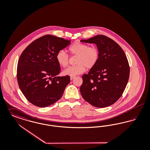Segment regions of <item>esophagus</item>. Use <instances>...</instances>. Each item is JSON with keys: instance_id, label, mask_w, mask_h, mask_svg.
Instances as JSON below:
<instances>
[{"instance_id": "esophagus-1", "label": "esophagus", "mask_w": 150, "mask_h": 150, "mask_svg": "<svg viewBox=\"0 0 150 150\" xmlns=\"http://www.w3.org/2000/svg\"><path fill=\"white\" fill-rule=\"evenodd\" d=\"M75 78V76H70V79H71V80H72V79H74Z\"/></svg>"}]
</instances>
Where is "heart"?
<instances>
[{
	"instance_id": "1",
	"label": "heart",
	"mask_w": 150,
	"mask_h": 150,
	"mask_svg": "<svg viewBox=\"0 0 150 150\" xmlns=\"http://www.w3.org/2000/svg\"><path fill=\"white\" fill-rule=\"evenodd\" d=\"M71 56H77L75 66H70L63 71L64 75L75 76L85 71L86 68L91 69L98 62L99 52L94 46L89 47L84 43L76 42L69 48ZM56 60L61 66L65 67L69 64V57L64 50H59L56 54Z\"/></svg>"
}]
</instances>
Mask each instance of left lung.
I'll return each mask as SVG.
<instances>
[{
    "label": "left lung",
    "mask_w": 150,
    "mask_h": 150,
    "mask_svg": "<svg viewBox=\"0 0 150 150\" xmlns=\"http://www.w3.org/2000/svg\"><path fill=\"white\" fill-rule=\"evenodd\" d=\"M80 42L96 44L99 52L96 64L82 76L81 94L93 106H109L120 98L128 83L127 58L120 46L106 36L98 35Z\"/></svg>",
    "instance_id": "obj_1"
}]
</instances>
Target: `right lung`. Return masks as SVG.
<instances>
[{"mask_svg":"<svg viewBox=\"0 0 150 150\" xmlns=\"http://www.w3.org/2000/svg\"><path fill=\"white\" fill-rule=\"evenodd\" d=\"M70 40L47 35L25 48L19 58L17 78L26 98L36 106H49L59 100L70 82L69 76H57L61 71L56 54Z\"/></svg>","mask_w":150,"mask_h":150,"instance_id":"1","label":"right lung"}]
</instances>
